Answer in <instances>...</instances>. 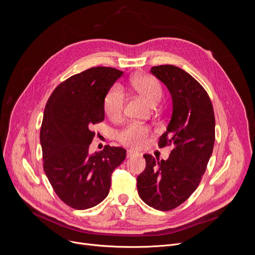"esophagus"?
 <instances>
[{
  "instance_id": "esophagus-1",
  "label": "esophagus",
  "mask_w": 255,
  "mask_h": 255,
  "mask_svg": "<svg viewBox=\"0 0 255 255\" xmlns=\"http://www.w3.org/2000/svg\"><path fill=\"white\" fill-rule=\"evenodd\" d=\"M136 155H138V153L135 152V151H132V150H128V151H127V157H128V158L136 156Z\"/></svg>"
}]
</instances>
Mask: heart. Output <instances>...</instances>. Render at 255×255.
Instances as JSON below:
<instances>
[{"mask_svg":"<svg viewBox=\"0 0 255 255\" xmlns=\"http://www.w3.org/2000/svg\"><path fill=\"white\" fill-rule=\"evenodd\" d=\"M134 89L150 104L155 105L163 95V87L157 79L152 75H139L132 81ZM125 107V94L118 85L111 87L103 100V109L107 117L112 120H118ZM151 129L140 123H129L123 128L117 135L121 144L128 148L139 149L149 142Z\"/></svg>","mask_w":255,"mask_h":255,"instance_id":"b5f03b06","label":"heart"}]
</instances>
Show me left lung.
Here are the masks:
<instances>
[{
    "label": "left lung",
    "mask_w": 255,
    "mask_h": 255,
    "mask_svg": "<svg viewBox=\"0 0 255 255\" xmlns=\"http://www.w3.org/2000/svg\"><path fill=\"white\" fill-rule=\"evenodd\" d=\"M151 72L170 91L173 105L158 146H174L166 160L144 154L145 169L137 177V189L144 203L167 212L186 201L201 182L213 153L215 115L206 90L183 69L160 65Z\"/></svg>",
    "instance_id": "obj_1"
}]
</instances>
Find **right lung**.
I'll return each mask as SVG.
<instances>
[{
    "instance_id": "add662e5",
    "label": "right lung",
    "mask_w": 255,
    "mask_h": 255,
    "mask_svg": "<svg viewBox=\"0 0 255 255\" xmlns=\"http://www.w3.org/2000/svg\"><path fill=\"white\" fill-rule=\"evenodd\" d=\"M123 74L94 67L54 89L40 128L43 170L58 198L74 210L94 207L107 197L112 173L126 159L121 146L105 145L89 155L95 125L104 120L106 92Z\"/></svg>"
}]
</instances>
